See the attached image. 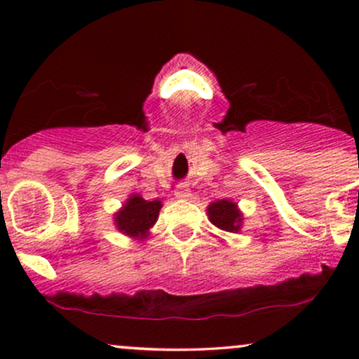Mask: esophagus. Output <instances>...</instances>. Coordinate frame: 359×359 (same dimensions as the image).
<instances>
[{"label": "esophagus", "mask_w": 359, "mask_h": 359, "mask_svg": "<svg viewBox=\"0 0 359 359\" xmlns=\"http://www.w3.org/2000/svg\"><path fill=\"white\" fill-rule=\"evenodd\" d=\"M175 197L179 201H187L189 197H191V191H189V187H185V185H180V187H177Z\"/></svg>", "instance_id": "obj_1"}]
</instances>
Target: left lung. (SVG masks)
<instances>
[{
  "mask_svg": "<svg viewBox=\"0 0 359 359\" xmlns=\"http://www.w3.org/2000/svg\"><path fill=\"white\" fill-rule=\"evenodd\" d=\"M208 217L216 228H219L221 231L228 233H238L241 229L243 224V212L240 211L236 203H233L231 199H219L214 201L208 205Z\"/></svg>",
  "mask_w": 359,
  "mask_h": 359,
  "instance_id": "obj_1",
  "label": "left lung"
}]
</instances>
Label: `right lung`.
Masks as SVG:
<instances>
[{
  "label": "right lung",
  "instance_id": "obj_1",
  "mask_svg": "<svg viewBox=\"0 0 359 359\" xmlns=\"http://www.w3.org/2000/svg\"><path fill=\"white\" fill-rule=\"evenodd\" d=\"M162 205V201L158 199L145 201L140 194H131L121 209L113 214L114 226L119 233L131 240L143 241L158 219Z\"/></svg>",
  "mask_w": 359,
  "mask_h": 359
}]
</instances>
